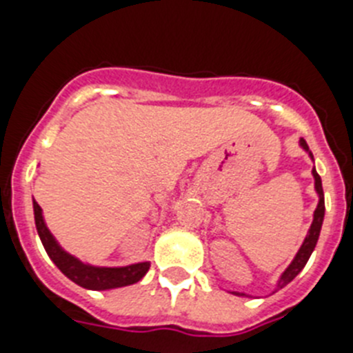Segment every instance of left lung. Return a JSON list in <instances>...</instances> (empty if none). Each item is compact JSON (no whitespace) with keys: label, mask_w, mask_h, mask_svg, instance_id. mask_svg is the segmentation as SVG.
I'll return each mask as SVG.
<instances>
[{"label":"left lung","mask_w":353,"mask_h":353,"mask_svg":"<svg viewBox=\"0 0 353 353\" xmlns=\"http://www.w3.org/2000/svg\"><path fill=\"white\" fill-rule=\"evenodd\" d=\"M300 147H302L305 152H309V156H311L312 159V152L309 151V145L304 139H300ZM312 177H314V190H316L318 199H320V201H318L316 210H314V219H312V223H311V228H309L307 236H305L304 243H302V247H300L299 252H296L295 259L291 261V265L284 270V274L281 275V279L277 281V290H281V288H284L286 284H290L291 281H293L300 272H302V268H304L305 263L309 261V257H311L312 250H314V247H316L318 238H320L321 223H323V216H325V199H323V188H321V177L318 176V172L314 170V168H312ZM232 295L243 296L245 293L232 291Z\"/></svg>","instance_id":"1"}]
</instances>
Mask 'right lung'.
I'll return each instance as SVG.
<instances>
[{
	"label": "right lung",
	"instance_id": "right-lung-1",
	"mask_svg": "<svg viewBox=\"0 0 353 353\" xmlns=\"http://www.w3.org/2000/svg\"><path fill=\"white\" fill-rule=\"evenodd\" d=\"M33 213H35V225L37 232L41 236V241L44 245L46 252L51 257V261L60 268L65 277H69L72 283L85 290H113V288L130 286V284L139 283L140 279L149 272L151 263H134V265L119 266V268H108V266H92L87 263L79 261L78 257L70 256L69 252L58 245L54 236L48 229L42 216L41 206L33 201Z\"/></svg>",
	"mask_w": 353,
	"mask_h": 353
}]
</instances>
